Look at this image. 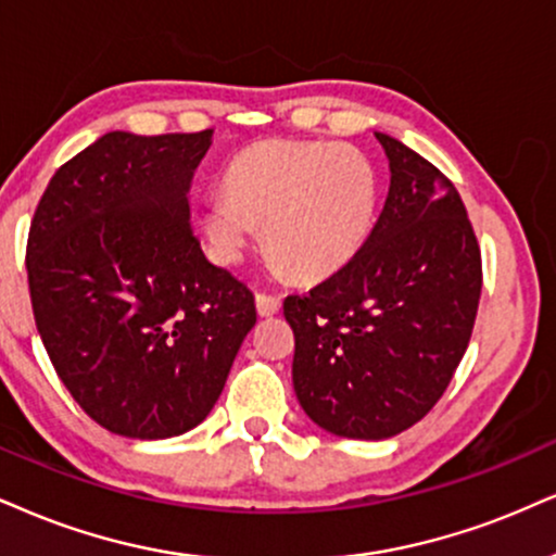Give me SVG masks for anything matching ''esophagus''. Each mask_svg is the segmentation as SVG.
<instances>
[{"label": "esophagus", "instance_id": "1", "mask_svg": "<svg viewBox=\"0 0 556 556\" xmlns=\"http://www.w3.org/2000/svg\"><path fill=\"white\" fill-rule=\"evenodd\" d=\"M255 304H257L260 317H273V314H278V309H280V299L276 296V293L260 291L255 296Z\"/></svg>", "mask_w": 556, "mask_h": 556}]
</instances>
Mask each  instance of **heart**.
Wrapping results in <instances>:
<instances>
[{
  "label": "heart",
  "instance_id": "b5f03b06",
  "mask_svg": "<svg viewBox=\"0 0 556 556\" xmlns=\"http://www.w3.org/2000/svg\"><path fill=\"white\" fill-rule=\"evenodd\" d=\"M374 211L376 173L361 149L265 139L229 164L224 195L203 205V231L218 263L235 265L255 242V224H265L270 257L312 278L355 255Z\"/></svg>",
  "mask_w": 556,
  "mask_h": 556
}]
</instances>
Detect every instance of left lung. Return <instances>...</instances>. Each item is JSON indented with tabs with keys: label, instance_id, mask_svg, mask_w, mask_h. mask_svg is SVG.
<instances>
[{
	"label": "left lung",
	"instance_id": "obj_1",
	"mask_svg": "<svg viewBox=\"0 0 556 556\" xmlns=\"http://www.w3.org/2000/svg\"><path fill=\"white\" fill-rule=\"evenodd\" d=\"M392 167L361 250L283 301L293 389L319 428L381 441L422 420L467 353L482 252L458 190L435 164L376 134Z\"/></svg>",
	"mask_w": 556,
	"mask_h": 556
}]
</instances>
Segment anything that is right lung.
<instances>
[{
    "mask_svg": "<svg viewBox=\"0 0 556 556\" xmlns=\"http://www.w3.org/2000/svg\"><path fill=\"white\" fill-rule=\"evenodd\" d=\"M211 134H105L61 164L33 214L38 334L74 402L115 435L205 420L257 321L255 293L205 260L190 222Z\"/></svg>",
    "mask_w": 556,
    "mask_h": 556,
    "instance_id": "obj_1",
    "label": "right lung"
}]
</instances>
